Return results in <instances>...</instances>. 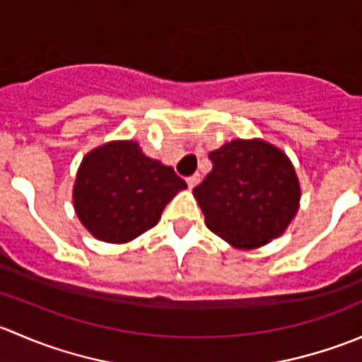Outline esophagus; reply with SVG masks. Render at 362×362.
Returning a JSON list of instances; mask_svg holds the SVG:
<instances>
[{"label":"esophagus","mask_w":362,"mask_h":362,"mask_svg":"<svg viewBox=\"0 0 362 362\" xmlns=\"http://www.w3.org/2000/svg\"><path fill=\"white\" fill-rule=\"evenodd\" d=\"M199 180H202V177H199L198 173L192 175V177H189V178H187V185H189V189H194L196 185L199 184Z\"/></svg>","instance_id":"obj_1"}]
</instances>
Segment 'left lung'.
Returning <instances> with one entry per match:
<instances>
[{
	"label": "left lung",
	"mask_w": 362,
	"mask_h": 362,
	"mask_svg": "<svg viewBox=\"0 0 362 362\" xmlns=\"http://www.w3.org/2000/svg\"><path fill=\"white\" fill-rule=\"evenodd\" d=\"M208 158L211 171L192 191L206 228L240 250L259 249L284 235L301 199L286 152L261 138H236Z\"/></svg>",
	"instance_id": "8db88e82"
}]
</instances>
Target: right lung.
<instances>
[{
	"label": "right lung",
	"mask_w": 362,
	"mask_h": 362,
	"mask_svg": "<svg viewBox=\"0 0 362 362\" xmlns=\"http://www.w3.org/2000/svg\"><path fill=\"white\" fill-rule=\"evenodd\" d=\"M187 189L173 168L141 152L138 141L113 140L83 156L73 208L83 228L107 243H129L154 228L164 206Z\"/></svg>",
	"instance_id": "add662e5"
}]
</instances>
